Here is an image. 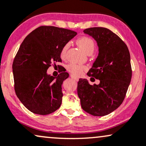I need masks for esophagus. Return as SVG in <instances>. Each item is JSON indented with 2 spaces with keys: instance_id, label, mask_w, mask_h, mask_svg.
Listing matches in <instances>:
<instances>
[{
  "instance_id": "esophagus-1",
  "label": "esophagus",
  "mask_w": 146,
  "mask_h": 146,
  "mask_svg": "<svg viewBox=\"0 0 146 146\" xmlns=\"http://www.w3.org/2000/svg\"><path fill=\"white\" fill-rule=\"evenodd\" d=\"M71 78L73 79V80H74L75 81H78V78H77V77L74 76V75H71Z\"/></svg>"
}]
</instances>
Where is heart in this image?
<instances>
[{"mask_svg": "<svg viewBox=\"0 0 146 146\" xmlns=\"http://www.w3.org/2000/svg\"><path fill=\"white\" fill-rule=\"evenodd\" d=\"M77 43L88 55L93 53L96 46L95 42H94V40L92 38L88 37V36H82V37L79 38L78 41H77ZM68 46L69 45H68V43H66L63 46L62 50H61L60 56L62 58L65 57ZM86 68V67L85 66L79 65V64H70L67 66L68 71L71 72L73 75H80L81 73H82V72L85 71Z\"/></svg>", "mask_w": 146, "mask_h": 146, "instance_id": "b5f03b06", "label": "heart"}]
</instances>
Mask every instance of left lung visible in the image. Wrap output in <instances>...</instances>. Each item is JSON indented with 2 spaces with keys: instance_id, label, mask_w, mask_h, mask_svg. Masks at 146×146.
Masks as SVG:
<instances>
[{
  "instance_id": "left-lung-1",
  "label": "left lung",
  "mask_w": 146,
  "mask_h": 146,
  "mask_svg": "<svg viewBox=\"0 0 146 146\" xmlns=\"http://www.w3.org/2000/svg\"><path fill=\"white\" fill-rule=\"evenodd\" d=\"M84 33L92 36L99 47L97 58L87 75L100 83L90 85L80 78L78 94L84 111L103 116L116 110L125 98L132 77L130 53L125 43L106 28H90Z\"/></svg>"
}]
</instances>
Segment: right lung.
Wrapping results in <instances>:
<instances>
[{"label":"right lung","instance_id":"1","mask_svg":"<svg viewBox=\"0 0 146 146\" xmlns=\"http://www.w3.org/2000/svg\"><path fill=\"white\" fill-rule=\"evenodd\" d=\"M71 30L40 26L21 44L13 62L15 94L29 111L39 115L52 113L62 103V85L66 72L51 76L47 70L52 62H61V50L76 36Z\"/></svg>","mask_w":146,"mask_h":146}]
</instances>
